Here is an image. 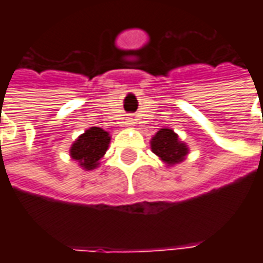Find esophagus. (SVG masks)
<instances>
[{"label":"esophagus","instance_id":"obj_1","mask_svg":"<svg viewBox=\"0 0 263 263\" xmlns=\"http://www.w3.org/2000/svg\"><path fill=\"white\" fill-rule=\"evenodd\" d=\"M126 124H128V125H132V124H134V122H132L131 118H128V121H126Z\"/></svg>","mask_w":263,"mask_h":263}]
</instances>
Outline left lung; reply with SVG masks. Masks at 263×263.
Instances as JSON below:
<instances>
[{
  "label": "left lung",
  "mask_w": 263,
  "mask_h": 263,
  "mask_svg": "<svg viewBox=\"0 0 263 263\" xmlns=\"http://www.w3.org/2000/svg\"><path fill=\"white\" fill-rule=\"evenodd\" d=\"M152 151L167 165H175L184 159L187 155V146L179 141L175 132L167 128L158 131L151 142Z\"/></svg>",
  "instance_id": "1"
}]
</instances>
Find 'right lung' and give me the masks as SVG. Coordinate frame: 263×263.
I'll return each mask as SVG.
<instances>
[{
  "label": "right lung",
  "mask_w": 263,
  "mask_h": 263,
  "mask_svg": "<svg viewBox=\"0 0 263 263\" xmlns=\"http://www.w3.org/2000/svg\"><path fill=\"white\" fill-rule=\"evenodd\" d=\"M108 132H105L98 126H92L87 129L79 139L73 143L70 149L71 158L76 159L80 166L87 171H91L98 166V160L101 159L108 148L109 143Z\"/></svg>",
  "instance_id": "1"
}]
</instances>
